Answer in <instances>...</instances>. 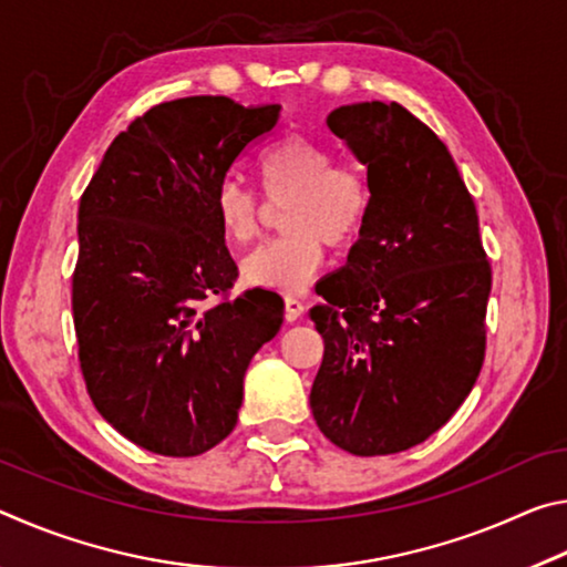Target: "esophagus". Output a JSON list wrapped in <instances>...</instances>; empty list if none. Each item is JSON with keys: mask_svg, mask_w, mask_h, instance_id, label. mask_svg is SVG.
<instances>
[{"mask_svg": "<svg viewBox=\"0 0 567 567\" xmlns=\"http://www.w3.org/2000/svg\"><path fill=\"white\" fill-rule=\"evenodd\" d=\"M302 312H305L302 300H297L295 295H285V320H287V322L300 320Z\"/></svg>", "mask_w": 567, "mask_h": 567, "instance_id": "1", "label": "esophagus"}]
</instances>
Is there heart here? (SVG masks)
<instances>
[{"label":"heart","instance_id":"1","mask_svg":"<svg viewBox=\"0 0 567 567\" xmlns=\"http://www.w3.org/2000/svg\"><path fill=\"white\" fill-rule=\"evenodd\" d=\"M265 199L282 205V237L249 252L239 270L245 282L295 292L318 272L324 243L348 247L362 235L372 213V182L352 162H338L332 145L310 134H290L257 157ZM217 227L229 245H247L260 233L265 203L239 179L215 192Z\"/></svg>","mask_w":567,"mask_h":567}]
</instances>
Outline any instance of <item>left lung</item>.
<instances>
[{
  "label": "left lung",
  "mask_w": 567,
  "mask_h": 567,
  "mask_svg": "<svg viewBox=\"0 0 567 567\" xmlns=\"http://www.w3.org/2000/svg\"><path fill=\"white\" fill-rule=\"evenodd\" d=\"M328 127L372 182L348 265L318 285L324 340L310 408L352 455H392L445 425L485 360L493 270L477 209L443 140L398 102L344 104Z\"/></svg>",
  "instance_id": "8db88e82"
}]
</instances>
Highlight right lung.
Returning a JSON list of instances; mask_svg holds the SVG:
<instances>
[{
    "label": "right lung",
    "instance_id": "1",
    "mask_svg": "<svg viewBox=\"0 0 567 567\" xmlns=\"http://www.w3.org/2000/svg\"><path fill=\"white\" fill-rule=\"evenodd\" d=\"M280 110L209 94L155 104L114 137L80 199L82 378L100 415L150 453L192 457L223 443L249 360L282 324L275 292L229 300L237 265L215 217L217 187Z\"/></svg>",
    "mask_w": 567,
    "mask_h": 567
}]
</instances>
